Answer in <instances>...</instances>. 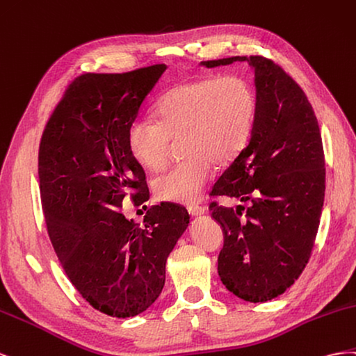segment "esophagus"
Returning a JSON list of instances; mask_svg holds the SVG:
<instances>
[{"label": "esophagus", "instance_id": "esophagus-1", "mask_svg": "<svg viewBox=\"0 0 356 356\" xmlns=\"http://www.w3.org/2000/svg\"><path fill=\"white\" fill-rule=\"evenodd\" d=\"M188 211H189V215H192V216H201V215H204V213H206V207H202V206H189Z\"/></svg>", "mask_w": 356, "mask_h": 356}]
</instances>
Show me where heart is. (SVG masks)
<instances>
[{
  "mask_svg": "<svg viewBox=\"0 0 356 356\" xmlns=\"http://www.w3.org/2000/svg\"><path fill=\"white\" fill-rule=\"evenodd\" d=\"M257 95L238 74L201 77L172 88L159 104V118L138 116L128 129L131 155L147 168L165 164L172 141L185 158L154 177L155 194L167 201L197 202L211 179V162L227 165L249 143Z\"/></svg>",
  "mask_w": 356,
  "mask_h": 356,
  "instance_id": "b5f03b06",
  "label": "heart"
}]
</instances>
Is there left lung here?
I'll list each match as a JSON object with an SVG mask.
<instances>
[{
  "label": "left lung",
  "instance_id": "1",
  "mask_svg": "<svg viewBox=\"0 0 356 356\" xmlns=\"http://www.w3.org/2000/svg\"><path fill=\"white\" fill-rule=\"evenodd\" d=\"M246 60L255 73L257 118L249 143L213 186L211 197L249 202L245 218L211 202L223 229L218 273L238 298L279 297L302 273L318 234L325 159L318 119L289 74L264 56L202 60L207 68Z\"/></svg>",
  "mask_w": 356,
  "mask_h": 356
}]
</instances>
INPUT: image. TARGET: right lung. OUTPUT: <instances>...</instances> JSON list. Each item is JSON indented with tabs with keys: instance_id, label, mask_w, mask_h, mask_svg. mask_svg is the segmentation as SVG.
Here are the masks:
<instances>
[{
	"instance_id": "add662e5",
	"label": "right lung",
	"mask_w": 356,
	"mask_h": 356,
	"mask_svg": "<svg viewBox=\"0 0 356 356\" xmlns=\"http://www.w3.org/2000/svg\"><path fill=\"white\" fill-rule=\"evenodd\" d=\"M165 70L76 77L40 141V194L56 257L80 296L113 318L155 302L167 258L189 223L186 209L172 202L147 210L143 225L120 211L128 194L136 204L149 200L128 129Z\"/></svg>"
}]
</instances>
